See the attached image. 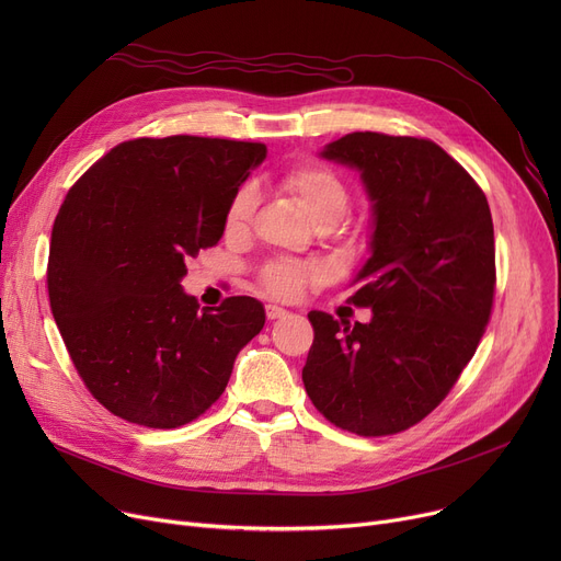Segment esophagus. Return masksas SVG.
<instances>
[{
  "label": "esophagus",
  "instance_id": "obj_1",
  "mask_svg": "<svg viewBox=\"0 0 561 561\" xmlns=\"http://www.w3.org/2000/svg\"><path fill=\"white\" fill-rule=\"evenodd\" d=\"M265 316H268L271 320H277V318H286L288 311L277 307V305H265Z\"/></svg>",
  "mask_w": 561,
  "mask_h": 561
}]
</instances>
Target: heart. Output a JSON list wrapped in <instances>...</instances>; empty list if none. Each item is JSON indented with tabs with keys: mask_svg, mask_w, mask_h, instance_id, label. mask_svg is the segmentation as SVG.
Masks as SVG:
<instances>
[{
	"mask_svg": "<svg viewBox=\"0 0 561 561\" xmlns=\"http://www.w3.org/2000/svg\"><path fill=\"white\" fill-rule=\"evenodd\" d=\"M284 188L300 202L316 225L334 227L347 216L350 191L341 176L325 165L309 163L288 170L284 174ZM254 204L256 193L252 186H243L233 193L225 214L227 233H241L250 225ZM318 275L320 271L316 265L273 261L261 273V286L275 298L296 300Z\"/></svg>",
	"mask_w": 561,
	"mask_h": 561,
	"instance_id": "b5f03b06",
	"label": "heart"
}]
</instances>
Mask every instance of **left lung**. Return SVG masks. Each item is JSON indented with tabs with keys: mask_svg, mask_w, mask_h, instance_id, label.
Here are the masks:
<instances>
[{
	"mask_svg": "<svg viewBox=\"0 0 561 561\" xmlns=\"http://www.w3.org/2000/svg\"><path fill=\"white\" fill-rule=\"evenodd\" d=\"M322 159L362 172L370 256L350 302L370 322L309 311L302 368L313 407L341 430L387 436L423 421L473 359L493 307V220L482 188L427 138L347 134Z\"/></svg>",
	"mask_w": 561,
	"mask_h": 561,
	"instance_id": "obj_1",
	"label": "left lung"
}]
</instances>
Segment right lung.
<instances>
[{
	"instance_id": "right-lung-1",
	"label": "right lung",
	"mask_w": 561,
	"mask_h": 561,
	"mask_svg": "<svg viewBox=\"0 0 561 561\" xmlns=\"http://www.w3.org/2000/svg\"><path fill=\"white\" fill-rule=\"evenodd\" d=\"M263 142L168 136L115 145L70 188L51 229L47 290L88 391L129 423L172 430L225 391L263 330L248 296L199 309L186 261L222 239Z\"/></svg>"
}]
</instances>
